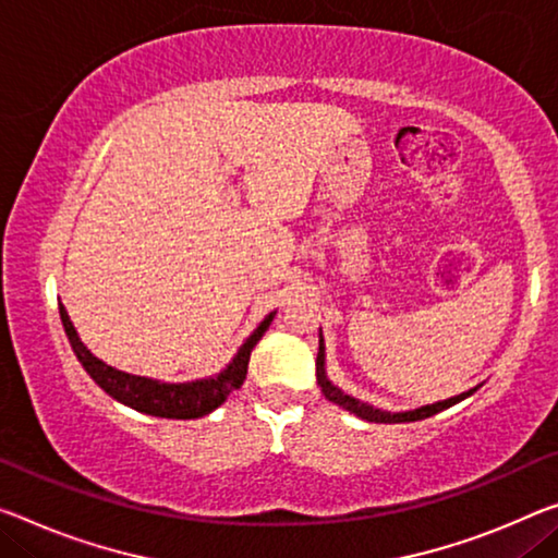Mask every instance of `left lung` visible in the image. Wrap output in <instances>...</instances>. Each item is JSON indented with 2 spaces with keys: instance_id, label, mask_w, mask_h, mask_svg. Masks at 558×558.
Listing matches in <instances>:
<instances>
[{
  "instance_id": "1",
  "label": "left lung",
  "mask_w": 558,
  "mask_h": 558,
  "mask_svg": "<svg viewBox=\"0 0 558 558\" xmlns=\"http://www.w3.org/2000/svg\"><path fill=\"white\" fill-rule=\"evenodd\" d=\"M316 381H319V387H322V391H324V397H327L329 401H333V404L344 407L347 411H351V414L362 416V418H366V422H376V424H401V422H418V418L434 416V414H439V411H444V409H449V407H453V404H459L461 399L471 397V393H474V391L478 389V387H476V389H471V391L459 393V397H453V399H447V401H436V404H428V407L414 409V411H401V414H387V411L372 409V407L362 404V401H356V399L347 397L344 391H339V389L333 387V384L327 379V374H324V339L319 341V354H316Z\"/></svg>"
}]
</instances>
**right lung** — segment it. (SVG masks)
<instances>
[{
    "label": "right lung",
    "instance_id": "1",
    "mask_svg": "<svg viewBox=\"0 0 558 558\" xmlns=\"http://www.w3.org/2000/svg\"><path fill=\"white\" fill-rule=\"evenodd\" d=\"M59 316H62L66 339H70L80 364L87 368V374L109 393V397H114L117 401H122V404L136 411H144V414L165 418H199L225 404L229 393L236 391L244 384L252 349L256 347V341L264 337V331L269 329V324L274 319V314H269L267 319L259 324V329L244 341V347L239 349L234 362H231L219 376H214V379H202L192 384H159L144 379V376L117 372V368L99 362L97 356L89 354V349L82 344L80 337H76L70 316H66V308L62 304H59Z\"/></svg>",
    "mask_w": 558,
    "mask_h": 558
}]
</instances>
